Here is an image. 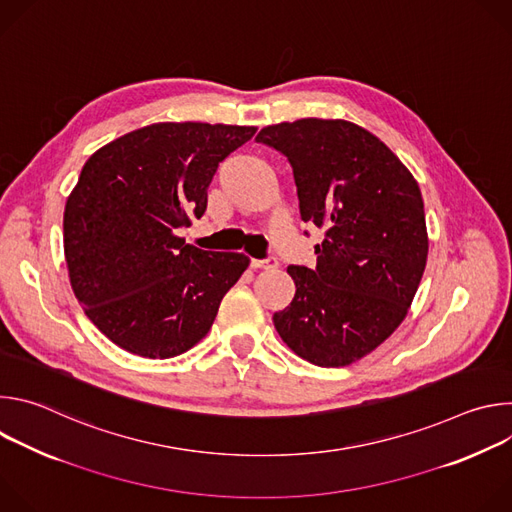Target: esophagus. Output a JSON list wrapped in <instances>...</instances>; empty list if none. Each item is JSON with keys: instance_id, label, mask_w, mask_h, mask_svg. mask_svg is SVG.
I'll return each mask as SVG.
<instances>
[{"instance_id": "esophagus-1", "label": "esophagus", "mask_w": 512, "mask_h": 512, "mask_svg": "<svg viewBox=\"0 0 512 512\" xmlns=\"http://www.w3.org/2000/svg\"><path fill=\"white\" fill-rule=\"evenodd\" d=\"M251 267H253V269H273V267H277V259H275V257L251 259Z\"/></svg>"}]
</instances>
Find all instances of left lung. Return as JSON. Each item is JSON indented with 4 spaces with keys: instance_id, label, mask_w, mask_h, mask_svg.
Listing matches in <instances>:
<instances>
[{
    "instance_id": "8db88e82",
    "label": "left lung",
    "mask_w": 512,
    "mask_h": 512,
    "mask_svg": "<svg viewBox=\"0 0 512 512\" xmlns=\"http://www.w3.org/2000/svg\"><path fill=\"white\" fill-rule=\"evenodd\" d=\"M255 139L287 158L302 221L324 229L316 267H287L296 296L273 314L275 330L308 362L346 367L385 342L413 302L427 261L419 186L350 121L298 119Z\"/></svg>"
}]
</instances>
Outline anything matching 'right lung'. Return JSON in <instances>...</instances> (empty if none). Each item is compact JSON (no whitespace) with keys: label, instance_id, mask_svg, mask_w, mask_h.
Wrapping results in <instances>:
<instances>
[{"label":"right lung","instance_id":"right-lung-1","mask_svg":"<svg viewBox=\"0 0 512 512\" xmlns=\"http://www.w3.org/2000/svg\"><path fill=\"white\" fill-rule=\"evenodd\" d=\"M257 127L154 123L95 152L64 208L70 285L89 320L123 350L172 358L200 342L249 265L178 231L206 210L218 164Z\"/></svg>","mask_w":512,"mask_h":512}]
</instances>
